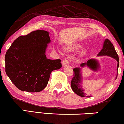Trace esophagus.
I'll use <instances>...</instances> for the list:
<instances>
[{
	"instance_id": "obj_1",
	"label": "esophagus",
	"mask_w": 124,
	"mask_h": 124,
	"mask_svg": "<svg viewBox=\"0 0 124 124\" xmlns=\"http://www.w3.org/2000/svg\"><path fill=\"white\" fill-rule=\"evenodd\" d=\"M69 62H68V60H67V59H65V60H64L63 61H62V66H65V65H68L69 64Z\"/></svg>"
}]
</instances>
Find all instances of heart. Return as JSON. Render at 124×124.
Segmentation results:
<instances>
[{"mask_svg": "<svg viewBox=\"0 0 124 124\" xmlns=\"http://www.w3.org/2000/svg\"><path fill=\"white\" fill-rule=\"evenodd\" d=\"M82 46L81 45V44L76 43V44H73V45L70 46L68 47H67V50L68 51H73L78 50H79V49H81V48H82ZM58 51H59V50H58ZM86 51L85 50L82 52V54H86Z\"/></svg>", "mask_w": 124, "mask_h": 124, "instance_id": "1", "label": "heart"}]
</instances>
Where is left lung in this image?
<instances>
[{
    "label": "left lung",
    "mask_w": 124,
    "mask_h": 124,
    "mask_svg": "<svg viewBox=\"0 0 124 124\" xmlns=\"http://www.w3.org/2000/svg\"><path fill=\"white\" fill-rule=\"evenodd\" d=\"M109 56L115 59L117 62V71L118 70V66H119V58H118L117 54L114 48L113 44L111 41L106 39L103 42V48L99 53L97 55V56ZM81 67H76L73 69L74 74L73 78L71 81V87L73 92L78 95L81 97L89 98L91 97V95L86 93L85 87H83V77L82 75V69L84 67H88L94 72H97L101 70V65L99 60L96 59H91L87 62L81 64ZM117 77V73L116 74L115 80Z\"/></svg>",
    "instance_id": "left-lung-1"
}]
</instances>
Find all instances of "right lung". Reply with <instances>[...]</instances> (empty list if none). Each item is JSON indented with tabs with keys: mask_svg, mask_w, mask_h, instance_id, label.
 <instances>
[{
	"mask_svg": "<svg viewBox=\"0 0 124 124\" xmlns=\"http://www.w3.org/2000/svg\"><path fill=\"white\" fill-rule=\"evenodd\" d=\"M51 42L49 33L36 30L14 40L5 56L6 73L21 91L39 92L47 85L52 71L61 68L60 59L46 56Z\"/></svg>",
	"mask_w": 124,
	"mask_h": 124,
	"instance_id": "obj_1",
	"label": "right lung"
}]
</instances>
